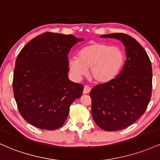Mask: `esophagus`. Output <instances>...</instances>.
<instances>
[{"label":"esophagus","instance_id":"34e87169","mask_svg":"<svg viewBox=\"0 0 160 160\" xmlns=\"http://www.w3.org/2000/svg\"><path fill=\"white\" fill-rule=\"evenodd\" d=\"M91 88L89 87V86H84L83 88V94H87L90 92Z\"/></svg>","mask_w":160,"mask_h":160}]
</instances>
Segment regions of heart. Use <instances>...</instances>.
Segmentation results:
<instances>
[{"label":"heart","instance_id":"1","mask_svg":"<svg viewBox=\"0 0 160 160\" xmlns=\"http://www.w3.org/2000/svg\"><path fill=\"white\" fill-rule=\"evenodd\" d=\"M124 62V54L119 47L102 42H93L82 47L77 57L68 60L72 75L76 79L85 76L98 83L111 81L119 73Z\"/></svg>","mask_w":160,"mask_h":160}]
</instances>
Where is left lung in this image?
<instances>
[{"label":"left lung","mask_w":160,"mask_h":160,"mask_svg":"<svg viewBox=\"0 0 160 160\" xmlns=\"http://www.w3.org/2000/svg\"><path fill=\"white\" fill-rule=\"evenodd\" d=\"M101 37L122 41L127 60L116 77L90 91L92 116L100 128L118 131L131 125L147 109L152 93V65L144 48L128 35L111 33Z\"/></svg>","instance_id":"1"}]
</instances>
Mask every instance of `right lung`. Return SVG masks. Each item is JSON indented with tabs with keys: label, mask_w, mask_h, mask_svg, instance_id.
I'll return each mask as SVG.
<instances>
[{
	"label": "right lung",
	"mask_w": 160,
	"mask_h": 160,
	"mask_svg": "<svg viewBox=\"0 0 160 160\" xmlns=\"http://www.w3.org/2000/svg\"><path fill=\"white\" fill-rule=\"evenodd\" d=\"M83 41L73 35L45 32L22 48L16 60L13 89L17 108L27 122L55 130L65 122L70 106L83 86L68 79V54Z\"/></svg>",
	"instance_id": "obj_1"
}]
</instances>
